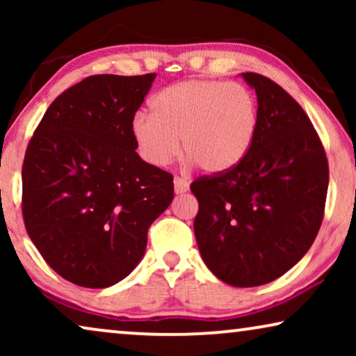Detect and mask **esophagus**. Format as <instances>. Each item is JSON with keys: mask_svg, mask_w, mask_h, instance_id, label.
<instances>
[{"mask_svg": "<svg viewBox=\"0 0 356 356\" xmlns=\"http://www.w3.org/2000/svg\"><path fill=\"white\" fill-rule=\"evenodd\" d=\"M173 184H175V193H177V194H183V193L189 191V183L184 178L177 177L173 179Z\"/></svg>", "mask_w": 356, "mask_h": 356, "instance_id": "1", "label": "esophagus"}]
</instances>
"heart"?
I'll return each mask as SVG.
<instances>
[{"mask_svg": "<svg viewBox=\"0 0 356 356\" xmlns=\"http://www.w3.org/2000/svg\"><path fill=\"white\" fill-rule=\"evenodd\" d=\"M152 115L139 111L131 136L140 159L165 167L181 150L209 175L236 168L259 133V102L241 84L186 79L165 87L150 100Z\"/></svg>", "mask_w": 356, "mask_h": 356, "instance_id": "1", "label": "heart"}]
</instances>
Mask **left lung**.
I'll list each match as a JSON object with an SVG mask.
<instances>
[{"label":"left lung","mask_w":356,"mask_h":356,"mask_svg":"<svg viewBox=\"0 0 356 356\" xmlns=\"http://www.w3.org/2000/svg\"><path fill=\"white\" fill-rule=\"evenodd\" d=\"M259 102V133L230 172L191 184L199 202L194 235L204 264L233 286L279 279L316 240L329 167L308 115L279 84L241 72Z\"/></svg>","instance_id":"left-lung-1"}]
</instances>
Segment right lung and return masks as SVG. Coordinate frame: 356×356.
I'll return each mask as SVG.
<instances>
[{
	"label": "right lung",
	"instance_id": "1",
	"mask_svg": "<svg viewBox=\"0 0 356 356\" xmlns=\"http://www.w3.org/2000/svg\"><path fill=\"white\" fill-rule=\"evenodd\" d=\"M157 74L86 77L48 106L22 167V213L56 274L106 289L143 259L173 177L136 152L131 120Z\"/></svg>",
	"mask_w": 356,
	"mask_h": 356
}]
</instances>
